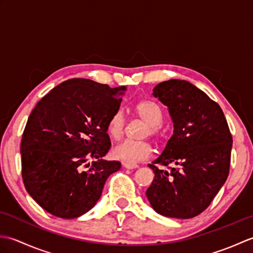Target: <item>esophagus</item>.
Listing matches in <instances>:
<instances>
[{
    "label": "esophagus",
    "mask_w": 253,
    "mask_h": 253,
    "mask_svg": "<svg viewBox=\"0 0 253 253\" xmlns=\"http://www.w3.org/2000/svg\"><path fill=\"white\" fill-rule=\"evenodd\" d=\"M123 166L125 169H137L138 168L137 164H130V163H125V162L123 163Z\"/></svg>",
    "instance_id": "34e87169"
}]
</instances>
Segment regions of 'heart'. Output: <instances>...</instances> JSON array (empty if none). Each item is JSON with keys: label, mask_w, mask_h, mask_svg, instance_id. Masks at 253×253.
Instances as JSON below:
<instances>
[{"label": "heart", "mask_w": 253, "mask_h": 253, "mask_svg": "<svg viewBox=\"0 0 253 253\" xmlns=\"http://www.w3.org/2000/svg\"><path fill=\"white\" fill-rule=\"evenodd\" d=\"M136 115L148 124V128L144 131L146 136H158L160 129L159 126L162 123V110L153 101L143 100L140 101L135 106ZM124 129H125V117L122 111H116L112 114L106 125V131L109 136L117 140L123 136ZM153 154V148L151 144L147 141H129L125 140L113 149V155L114 158L123 161L125 163L136 164L141 162L143 160L151 158Z\"/></svg>", "instance_id": "heart-1"}]
</instances>
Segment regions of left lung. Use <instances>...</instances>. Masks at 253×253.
I'll use <instances>...</instances> for the list:
<instances>
[{
  "label": "left lung",
  "mask_w": 253,
  "mask_h": 253,
  "mask_svg": "<svg viewBox=\"0 0 253 253\" xmlns=\"http://www.w3.org/2000/svg\"><path fill=\"white\" fill-rule=\"evenodd\" d=\"M153 96L168 106L173 135L149 168L154 179L147 189L151 207L161 215L191 218L206 210L229 173L233 138L221 107L186 80L155 85ZM155 164H175L169 171Z\"/></svg>",
  "instance_id": "8db88e82"
}]
</instances>
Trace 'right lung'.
Instances as JSON below:
<instances>
[{
    "instance_id": "right-lung-1",
    "label": "right lung",
    "mask_w": 253,
    "mask_h": 253,
    "mask_svg": "<svg viewBox=\"0 0 253 253\" xmlns=\"http://www.w3.org/2000/svg\"><path fill=\"white\" fill-rule=\"evenodd\" d=\"M126 89L69 79L32 110L21 139V174L27 192L52 215L87 213L109 176L121 169V162L103 157L111 148L107 122L120 110Z\"/></svg>"
}]
</instances>
